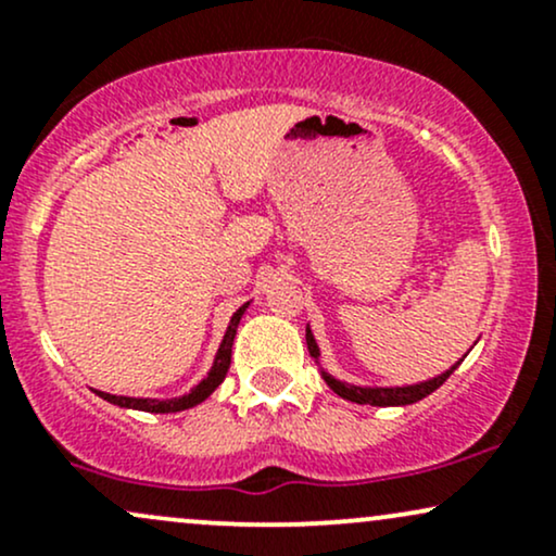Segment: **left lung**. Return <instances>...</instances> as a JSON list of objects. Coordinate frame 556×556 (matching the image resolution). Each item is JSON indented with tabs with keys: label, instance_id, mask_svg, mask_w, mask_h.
Returning a JSON list of instances; mask_svg holds the SVG:
<instances>
[{
	"label": "left lung",
	"instance_id": "1",
	"mask_svg": "<svg viewBox=\"0 0 556 556\" xmlns=\"http://www.w3.org/2000/svg\"><path fill=\"white\" fill-rule=\"evenodd\" d=\"M305 342H308V353L318 355V348H316V340L314 334H311V329H305ZM457 366H452V371H455ZM446 371L442 376H437V379L426 381V384H416V387H397V389H361V387H350V384H342V381L331 379V376H324L327 379V384L334 389L337 394L344 400H353V402H361V405H379V407H387V405H410V402H418L424 400L426 394H431L433 389H439L444 384L446 379H450V374Z\"/></svg>",
	"mask_w": 556,
	"mask_h": 556
}]
</instances>
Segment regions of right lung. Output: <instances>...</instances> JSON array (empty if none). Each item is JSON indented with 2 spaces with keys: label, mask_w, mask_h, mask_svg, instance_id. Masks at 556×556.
Segmentation results:
<instances>
[{
  "label": "right lung",
  "mask_w": 556,
  "mask_h": 556,
  "mask_svg": "<svg viewBox=\"0 0 556 556\" xmlns=\"http://www.w3.org/2000/svg\"><path fill=\"white\" fill-rule=\"evenodd\" d=\"M245 308H248V305H242V308H238V314H235L232 321H229V329H227L225 340H222L219 353H216L212 374H208L206 379H203L201 384H198L190 394H182V397H177V400H140V397L136 400V397H117V394L99 392V397H104L106 402H112V405L132 407V410H146V413H177V410H185V407H193V405H198V402H203V400L208 397V394L214 392L216 387L222 384V381H225L229 361H232L235 331H238L240 316H242V311H245Z\"/></svg>",
  "instance_id": "add662e5"
}]
</instances>
